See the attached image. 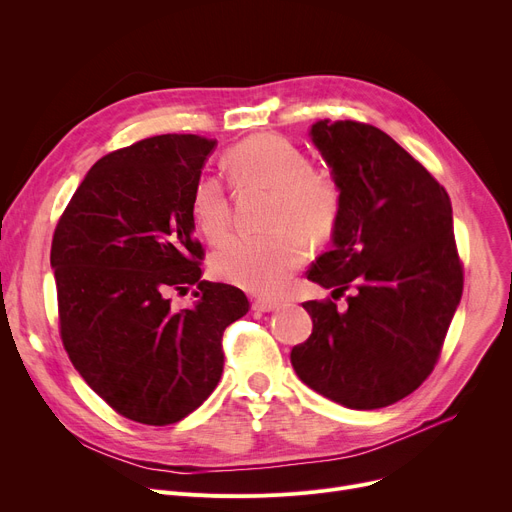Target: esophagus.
Masks as SVG:
<instances>
[{
    "mask_svg": "<svg viewBox=\"0 0 512 512\" xmlns=\"http://www.w3.org/2000/svg\"><path fill=\"white\" fill-rule=\"evenodd\" d=\"M280 307L278 301H270V299H257L253 303V309L255 311H263V313H270V311H276Z\"/></svg>",
    "mask_w": 512,
    "mask_h": 512,
    "instance_id": "obj_1",
    "label": "esophagus"
}]
</instances>
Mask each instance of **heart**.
Returning a JSON list of instances; mask_svg holds the SVG:
<instances>
[{"label":"heart","mask_w":512,"mask_h":512,"mask_svg":"<svg viewBox=\"0 0 512 512\" xmlns=\"http://www.w3.org/2000/svg\"><path fill=\"white\" fill-rule=\"evenodd\" d=\"M226 170L238 188L270 191L265 226L259 236L232 238L211 259L213 274L255 294L274 297L307 257V240L326 242L342 218V188L330 170L311 166L309 155L286 137L259 132L232 145L224 155ZM191 218L213 245L232 226L226 184L201 174L191 193Z\"/></svg>","instance_id":"obj_1"}]
</instances>
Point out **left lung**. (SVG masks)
Instances as JSON below:
<instances>
[{"mask_svg":"<svg viewBox=\"0 0 512 512\" xmlns=\"http://www.w3.org/2000/svg\"><path fill=\"white\" fill-rule=\"evenodd\" d=\"M311 139L342 188L332 249L307 278L348 289L349 309L307 301L311 336L292 348L299 378L348 409L371 411L415 392L434 371L461 303L463 263L446 188L380 128L319 120Z\"/></svg>","mask_w":512,"mask_h":512,"instance_id":"8db88e82","label":"left lung"}]
</instances>
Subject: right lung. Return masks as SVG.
<instances>
[{"label":"right lung","instance_id":"add662e5","mask_svg":"<svg viewBox=\"0 0 512 512\" xmlns=\"http://www.w3.org/2000/svg\"><path fill=\"white\" fill-rule=\"evenodd\" d=\"M215 141L159 134L101 157L51 240L60 336L74 369L118 415L170 425L224 371L222 336L247 315L236 286L201 280L193 184ZM198 286L193 308L171 294Z\"/></svg>","mask_w":512,"mask_h":512}]
</instances>
